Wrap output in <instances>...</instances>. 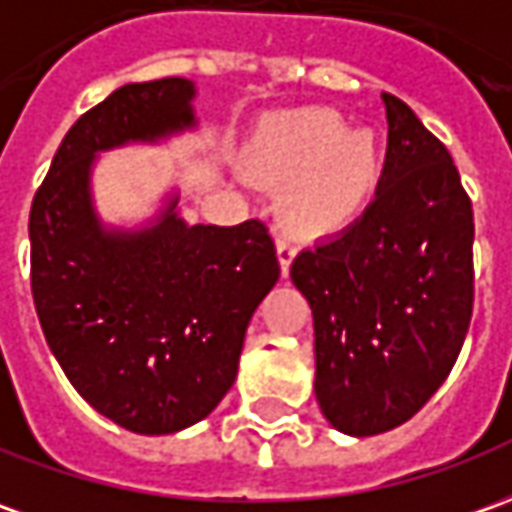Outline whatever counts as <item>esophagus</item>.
<instances>
[{"mask_svg":"<svg viewBox=\"0 0 512 512\" xmlns=\"http://www.w3.org/2000/svg\"><path fill=\"white\" fill-rule=\"evenodd\" d=\"M276 253H278V264H281V273L287 276V273H290L292 259H295V245H292L287 236H278V239H276Z\"/></svg>","mask_w":512,"mask_h":512,"instance_id":"34e87169","label":"esophagus"}]
</instances>
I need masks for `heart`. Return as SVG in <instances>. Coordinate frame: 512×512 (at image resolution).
I'll return each mask as SVG.
<instances>
[{
	"label": "heart",
	"instance_id": "obj_1",
	"mask_svg": "<svg viewBox=\"0 0 512 512\" xmlns=\"http://www.w3.org/2000/svg\"><path fill=\"white\" fill-rule=\"evenodd\" d=\"M262 181L280 186L278 217L292 236L326 239L368 211L382 183V144L370 128H345L331 108L270 116L250 144Z\"/></svg>",
	"mask_w": 512,
	"mask_h": 512
}]
</instances>
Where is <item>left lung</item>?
Instances as JSON below:
<instances>
[{
    "mask_svg": "<svg viewBox=\"0 0 512 512\" xmlns=\"http://www.w3.org/2000/svg\"><path fill=\"white\" fill-rule=\"evenodd\" d=\"M382 100L373 203L290 267L315 320L317 404L354 438L396 429L435 396L474 309V211L460 172L407 102Z\"/></svg>",
    "mask_w": 512,
    "mask_h": 512,
    "instance_id": "8db88e82",
    "label": "left lung"
}]
</instances>
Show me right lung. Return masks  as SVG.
<instances>
[{"label":"right lung","instance_id":"right-lung-1","mask_svg":"<svg viewBox=\"0 0 512 512\" xmlns=\"http://www.w3.org/2000/svg\"><path fill=\"white\" fill-rule=\"evenodd\" d=\"M195 83H128L63 136L30 209V284L52 354L88 404L136 435H172L231 390L245 331L281 267L264 222L186 225L178 197L147 228H105L94 158L195 128Z\"/></svg>","mask_w":512,"mask_h":512}]
</instances>
